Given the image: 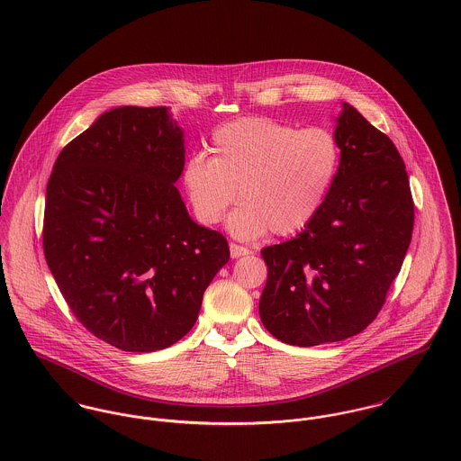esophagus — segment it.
Wrapping results in <instances>:
<instances>
[{
    "label": "esophagus",
    "instance_id": "esophagus-1",
    "mask_svg": "<svg viewBox=\"0 0 461 461\" xmlns=\"http://www.w3.org/2000/svg\"><path fill=\"white\" fill-rule=\"evenodd\" d=\"M251 253L248 248L239 246V244H230V255L231 258H240V256H248Z\"/></svg>",
    "mask_w": 461,
    "mask_h": 461
}]
</instances>
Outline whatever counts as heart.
<instances>
[{
	"label": "heart",
	"instance_id": "heart-1",
	"mask_svg": "<svg viewBox=\"0 0 461 461\" xmlns=\"http://www.w3.org/2000/svg\"><path fill=\"white\" fill-rule=\"evenodd\" d=\"M212 158L191 155L182 180L196 217L217 224L230 205L228 231L255 240L272 230L292 235L306 228L325 203L339 171L341 150L323 127L297 129L265 118L246 116L217 127Z\"/></svg>",
	"mask_w": 461,
	"mask_h": 461
}]
</instances>
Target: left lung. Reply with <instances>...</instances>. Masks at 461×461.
<instances>
[{"instance_id":"obj_1","label":"left lung","mask_w":461,"mask_h":461,"mask_svg":"<svg viewBox=\"0 0 461 461\" xmlns=\"http://www.w3.org/2000/svg\"><path fill=\"white\" fill-rule=\"evenodd\" d=\"M334 136L341 162L321 210L295 239L261 249L268 268L261 323L295 347L362 332L384 306L413 230L409 176L394 143L348 103Z\"/></svg>"}]
</instances>
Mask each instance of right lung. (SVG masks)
Segmentation results:
<instances>
[{"label":"right lung","mask_w":461,"mask_h":461,"mask_svg":"<svg viewBox=\"0 0 461 461\" xmlns=\"http://www.w3.org/2000/svg\"><path fill=\"white\" fill-rule=\"evenodd\" d=\"M184 131L167 107L103 113L58 155L44 255L76 318L125 352H155L198 320L228 263L226 239L194 222L175 184Z\"/></svg>","instance_id":"obj_1"}]
</instances>
